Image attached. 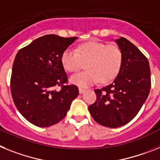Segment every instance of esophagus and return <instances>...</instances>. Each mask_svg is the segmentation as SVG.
Here are the masks:
<instances>
[{
    "label": "esophagus",
    "instance_id": "1",
    "mask_svg": "<svg viewBox=\"0 0 160 160\" xmlns=\"http://www.w3.org/2000/svg\"><path fill=\"white\" fill-rule=\"evenodd\" d=\"M84 91H85V89H84V88H79V92H80V94H82L83 92H84Z\"/></svg>",
    "mask_w": 160,
    "mask_h": 160
}]
</instances>
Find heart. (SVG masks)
<instances>
[{
    "mask_svg": "<svg viewBox=\"0 0 160 160\" xmlns=\"http://www.w3.org/2000/svg\"><path fill=\"white\" fill-rule=\"evenodd\" d=\"M123 55L119 46L102 42L89 41L80 44L76 51L67 48L61 55V63L69 72L81 68L85 63V71L71 76L72 84L88 87L101 80L107 83L118 76L122 68Z\"/></svg>",
    "mask_w": 160,
    "mask_h": 160,
    "instance_id": "1",
    "label": "heart"
}]
</instances>
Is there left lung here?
<instances>
[{
    "label": "left lung",
    "mask_w": 160,
    "mask_h": 160,
    "mask_svg": "<svg viewBox=\"0 0 160 160\" xmlns=\"http://www.w3.org/2000/svg\"><path fill=\"white\" fill-rule=\"evenodd\" d=\"M123 55L121 70L110 84L95 89L97 100L88 106L100 125L117 128L138 114L151 89V69L147 57L126 38L115 40Z\"/></svg>",
    "instance_id": "1"
}]
</instances>
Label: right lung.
I'll use <instances>...</instances> for the list:
<instances>
[{"mask_svg": "<svg viewBox=\"0 0 160 160\" xmlns=\"http://www.w3.org/2000/svg\"><path fill=\"white\" fill-rule=\"evenodd\" d=\"M76 37L47 34L19 50L13 61L10 90L18 110L34 126L48 127L66 116L79 95L61 63V55ZM59 86L61 89L55 88Z\"/></svg>", "mask_w": 160, "mask_h": 160, "instance_id": "1", "label": "right lung"}]
</instances>
